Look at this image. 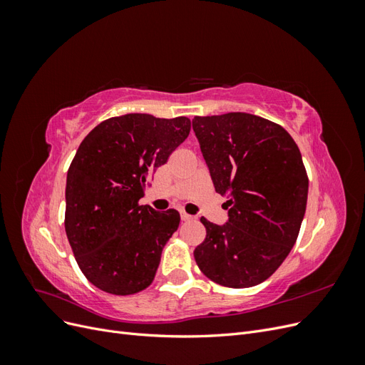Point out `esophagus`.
<instances>
[{"label": "esophagus", "instance_id": "34e87169", "mask_svg": "<svg viewBox=\"0 0 365 365\" xmlns=\"http://www.w3.org/2000/svg\"><path fill=\"white\" fill-rule=\"evenodd\" d=\"M181 219H182V220H193L195 217H193L192 215H187V213L182 212V213H181Z\"/></svg>", "mask_w": 365, "mask_h": 365}]
</instances>
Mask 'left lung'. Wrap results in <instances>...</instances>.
Returning <instances> with one entry per match:
<instances>
[{"instance_id": "1", "label": "left lung", "mask_w": 365, "mask_h": 365, "mask_svg": "<svg viewBox=\"0 0 365 365\" xmlns=\"http://www.w3.org/2000/svg\"><path fill=\"white\" fill-rule=\"evenodd\" d=\"M193 130L219 195L225 225L205 217L193 251L205 277L227 288L256 286L288 257L306 212L302 153L280 125L247 113L195 117Z\"/></svg>"}]
</instances>
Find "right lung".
Instances as JSON below:
<instances>
[{
    "label": "right lung",
    "instance_id": "obj_1",
    "mask_svg": "<svg viewBox=\"0 0 365 365\" xmlns=\"http://www.w3.org/2000/svg\"><path fill=\"white\" fill-rule=\"evenodd\" d=\"M187 117H111L77 149L67 173L65 231L88 282L114 295L137 294L155 279L180 213L140 205L152 173L189 137Z\"/></svg>",
    "mask_w": 365,
    "mask_h": 365
}]
</instances>
